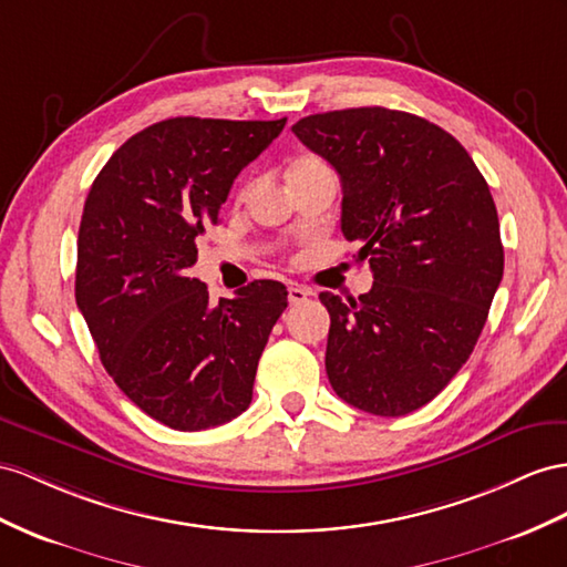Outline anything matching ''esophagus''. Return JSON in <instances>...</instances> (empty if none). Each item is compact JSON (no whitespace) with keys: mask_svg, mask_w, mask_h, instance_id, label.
Listing matches in <instances>:
<instances>
[{"mask_svg":"<svg viewBox=\"0 0 567 567\" xmlns=\"http://www.w3.org/2000/svg\"><path fill=\"white\" fill-rule=\"evenodd\" d=\"M309 289L307 287H301V285H289L287 287V299H289V303H301V301H307L309 299Z\"/></svg>","mask_w":567,"mask_h":567,"instance_id":"1","label":"esophagus"}]
</instances>
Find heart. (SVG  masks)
Masks as SVG:
<instances>
[{
    "label": "heart",
    "mask_w": 567,
    "mask_h": 567,
    "mask_svg": "<svg viewBox=\"0 0 567 567\" xmlns=\"http://www.w3.org/2000/svg\"><path fill=\"white\" fill-rule=\"evenodd\" d=\"M318 167H326L323 159H318L316 155H299V157H295V159H292V165H289L287 179L299 177V174H307V172L318 169Z\"/></svg>",
    "instance_id": "heart-1"
}]
</instances>
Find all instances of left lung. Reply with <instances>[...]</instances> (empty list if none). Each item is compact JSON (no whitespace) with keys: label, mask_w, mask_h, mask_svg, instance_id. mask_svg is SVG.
<instances>
[{"label":"left lung","mask_w":567,"mask_h":567,"mask_svg":"<svg viewBox=\"0 0 567 567\" xmlns=\"http://www.w3.org/2000/svg\"><path fill=\"white\" fill-rule=\"evenodd\" d=\"M297 138L342 182V235L373 287L330 313L326 371L352 408H424L470 359L503 280L496 203L462 143L416 114L336 110L299 120Z\"/></svg>","instance_id":"left-lung-1"}]
</instances>
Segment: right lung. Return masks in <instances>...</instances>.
<instances>
[{"instance_id":"add662e5","label":"right lung","mask_w":567,"mask_h":567,"mask_svg":"<svg viewBox=\"0 0 567 567\" xmlns=\"http://www.w3.org/2000/svg\"><path fill=\"white\" fill-rule=\"evenodd\" d=\"M285 122H157L114 151L85 198L76 303L112 381L169 429L220 426L251 404L287 289L254 280L213 303L188 268L231 182Z\"/></svg>"}]
</instances>
